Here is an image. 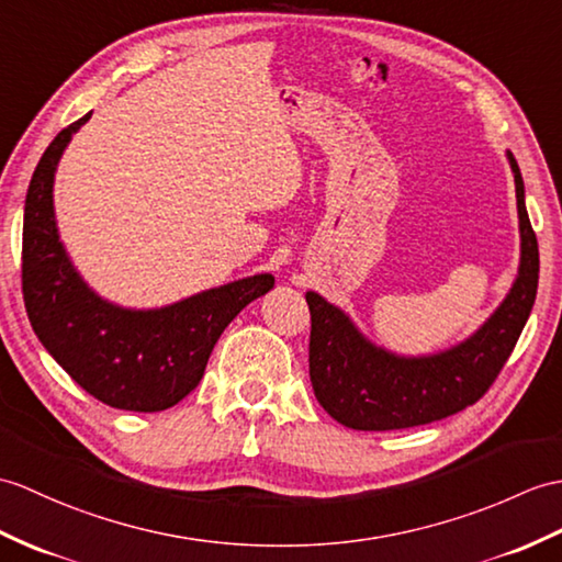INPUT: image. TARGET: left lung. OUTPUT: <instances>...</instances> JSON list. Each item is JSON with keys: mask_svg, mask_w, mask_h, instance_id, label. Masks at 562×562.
<instances>
[{"mask_svg": "<svg viewBox=\"0 0 562 562\" xmlns=\"http://www.w3.org/2000/svg\"><path fill=\"white\" fill-rule=\"evenodd\" d=\"M517 193L521 258L510 294L462 345L430 357H397L371 345L345 313L306 292L308 375L316 400L355 430H395L440 422L479 402L510 359L539 286V244L525 205V181L507 153Z\"/></svg>", "mask_w": 562, "mask_h": 562, "instance_id": "left-lung-1", "label": "left lung"}]
</instances>
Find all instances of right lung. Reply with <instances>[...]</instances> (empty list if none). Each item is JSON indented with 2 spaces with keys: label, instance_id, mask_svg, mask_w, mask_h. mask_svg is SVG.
Wrapping results in <instances>:
<instances>
[{
  "label": "right lung",
  "instance_id": "1",
  "mask_svg": "<svg viewBox=\"0 0 562 562\" xmlns=\"http://www.w3.org/2000/svg\"><path fill=\"white\" fill-rule=\"evenodd\" d=\"M90 112L55 136L37 162L23 213L21 284L37 340L88 395L126 412L175 407L201 383L222 330L276 278L254 276L165 308L132 311L100 299L59 241L52 184L57 162Z\"/></svg>",
  "mask_w": 562,
  "mask_h": 562
}]
</instances>
